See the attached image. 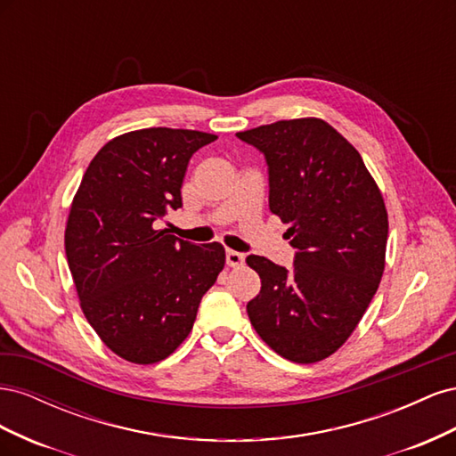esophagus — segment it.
I'll list each match as a JSON object with an SVG mask.
<instances>
[{
    "label": "esophagus",
    "mask_w": 456,
    "mask_h": 456,
    "mask_svg": "<svg viewBox=\"0 0 456 456\" xmlns=\"http://www.w3.org/2000/svg\"><path fill=\"white\" fill-rule=\"evenodd\" d=\"M243 262H245V255H243V253H240V251H232V249H228V251H226V265H228V266L236 268V266H241Z\"/></svg>",
    "instance_id": "1"
}]
</instances>
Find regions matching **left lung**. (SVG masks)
Returning <instances> with one entry per match:
<instances>
[{
	"label": "left lung",
	"mask_w": 456,
	"mask_h": 456,
	"mask_svg": "<svg viewBox=\"0 0 456 456\" xmlns=\"http://www.w3.org/2000/svg\"><path fill=\"white\" fill-rule=\"evenodd\" d=\"M265 154L270 211L289 224L293 268L249 255L260 293L251 325L295 363L335 354L375 297L388 241V213L377 183L344 136L317 118L283 119L236 133Z\"/></svg>",
	"instance_id": "left-lung-1"
}]
</instances>
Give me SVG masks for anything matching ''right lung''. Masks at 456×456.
I'll use <instances>...</instances> for the list:
<instances>
[{"instance_id": "right-lung-1", "label": "right lung", "mask_w": 456, "mask_h": 456, "mask_svg": "<svg viewBox=\"0 0 456 456\" xmlns=\"http://www.w3.org/2000/svg\"><path fill=\"white\" fill-rule=\"evenodd\" d=\"M216 134L150 127L104 144L81 178L64 247L87 322L123 360L171 355L224 268L220 243L196 245L159 230L183 207L190 158Z\"/></svg>"}]
</instances>
